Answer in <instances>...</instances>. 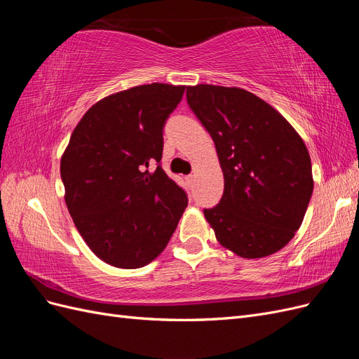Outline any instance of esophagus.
<instances>
[{"instance_id": "1", "label": "esophagus", "mask_w": 359, "mask_h": 359, "mask_svg": "<svg viewBox=\"0 0 359 359\" xmlns=\"http://www.w3.org/2000/svg\"><path fill=\"white\" fill-rule=\"evenodd\" d=\"M194 178H196V175H194V173H191V175H189V177H187V181H189V182H193V181H194Z\"/></svg>"}]
</instances>
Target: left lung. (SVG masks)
<instances>
[{
    "label": "left lung",
    "instance_id": "obj_1",
    "mask_svg": "<svg viewBox=\"0 0 359 359\" xmlns=\"http://www.w3.org/2000/svg\"><path fill=\"white\" fill-rule=\"evenodd\" d=\"M186 95L224 177L219 205L203 210L217 241L245 259L278 252L299 229L313 193L306 144L273 106L245 90L201 83Z\"/></svg>",
    "mask_w": 359,
    "mask_h": 359
}]
</instances>
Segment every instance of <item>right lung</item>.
<instances>
[{
  "label": "right lung",
  "instance_id": "1",
  "mask_svg": "<svg viewBox=\"0 0 359 359\" xmlns=\"http://www.w3.org/2000/svg\"><path fill=\"white\" fill-rule=\"evenodd\" d=\"M184 90L156 82L104 97L82 116L61 157L72 219L93 253L112 266L154 260L189 203L160 165L163 127Z\"/></svg>",
  "mask_w": 359,
  "mask_h": 359
}]
</instances>
